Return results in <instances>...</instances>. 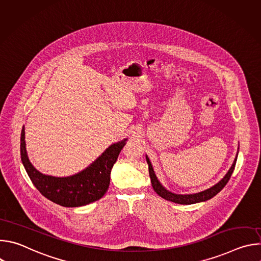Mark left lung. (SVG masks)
<instances>
[{"instance_id": "8db88e82", "label": "left lung", "mask_w": 261, "mask_h": 261, "mask_svg": "<svg viewBox=\"0 0 261 261\" xmlns=\"http://www.w3.org/2000/svg\"><path fill=\"white\" fill-rule=\"evenodd\" d=\"M145 158H146V162H147V165H148V172H150L152 186H153L155 192L159 196H161L162 198H164L166 200H169V201H172V202H175V203H179V204H192V203H196V202L205 201L207 199H211L212 197L217 195L223 188L225 187L226 184L228 182V180L231 176V174H232V172H233V170H234L238 155H237V157L233 161L232 166L230 167V169L226 173V175L223 177L218 184H216L214 187H212V188H210L205 191H202V192H199V193H196V194H189V195H178V194H174V193H171V192L167 191L163 187V186L160 184V181L158 180V178H157V176L154 172V169L152 167V164H151L150 160H148L147 156H145Z\"/></svg>"}]
</instances>
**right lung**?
<instances>
[{
    "label": "right lung",
    "mask_w": 261,
    "mask_h": 261,
    "mask_svg": "<svg viewBox=\"0 0 261 261\" xmlns=\"http://www.w3.org/2000/svg\"><path fill=\"white\" fill-rule=\"evenodd\" d=\"M126 139L110 145L88 168L71 176L56 177L42 174L30 162L25 150L24 127L20 136V156L22 164L35 187L50 201L66 207L89 204L100 199L107 191L110 171L119 154L126 144Z\"/></svg>",
    "instance_id": "add662e5"
}]
</instances>
